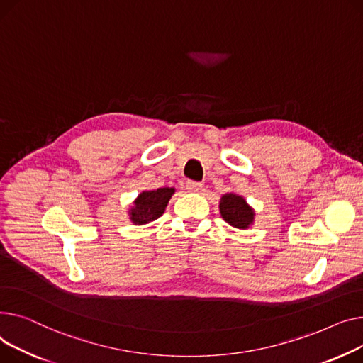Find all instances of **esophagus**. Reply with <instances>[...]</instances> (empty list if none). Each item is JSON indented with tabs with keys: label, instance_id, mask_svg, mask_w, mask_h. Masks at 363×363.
<instances>
[{
	"label": "esophagus",
	"instance_id": "obj_1",
	"mask_svg": "<svg viewBox=\"0 0 363 363\" xmlns=\"http://www.w3.org/2000/svg\"><path fill=\"white\" fill-rule=\"evenodd\" d=\"M202 187H203V183H201V182L189 180V182L186 183V189H187L189 191H201Z\"/></svg>",
	"mask_w": 363,
	"mask_h": 363
}]
</instances>
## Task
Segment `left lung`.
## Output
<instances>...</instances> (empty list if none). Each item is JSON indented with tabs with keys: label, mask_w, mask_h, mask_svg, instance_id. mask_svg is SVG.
<instances>
[{
	"label": "left lung",
	"mask_w": 363,
	"mask_h": 363,
	"mask_svg": "<svg viewBox=\"0 0 363 363\" xmlns=\"http://www.w3.org/2000/svg\"><path fill=\"white\" fill-rule=\"evenodd\" d=\"M220 211L223 218L233 227L247 228L253 221V211L242 196L227 194L221 198Z\"/></svg>",
	"instance_id": "obj_1"
}]
</instances>
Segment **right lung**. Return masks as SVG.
Segmentation results:
<instances>
[{
    "label": "right lung",
    "instance_id": "1",
    "mask_svg": "<svg viewBox=\"0 0 363 363\" xmlns=\"http://www.w3.org/2000/svg\"><path fill=\"white\" fill-rule=\"evenodd\" d=\"M173 194V187H162L157 190L143 191V194H140L139 198L135 201V208L130 211L132 221L140 225L160 218Z\"/></svg>",
    "mask_w": 363,
    "mask_h": 363
}]
</instances>
